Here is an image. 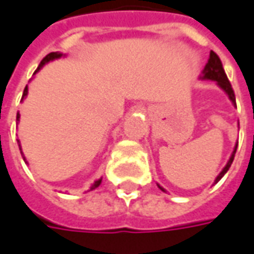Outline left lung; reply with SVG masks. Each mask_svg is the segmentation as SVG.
Instances as JSON below:
<instances>
[{
    "label": "left lung",
    "instance_id": "left-lung-1",
    "mask_svg": "<svg viewBox=\"0 0 254 254\" xmlns=\"http://www.w3.org/2000/svg\"><path fill=\"white\" fill-rule=\"evenodd\" d=\"M203 78L204 79L215 80V82L219 84V87H222V89L226 91L227 95H229V98L232 99V102L236 103V95H234V90H233V87H232V83L229 82L226 74H225V69H223L222 62H221L219 56H218L217 54L214 52V51H211V52H210V59H208L207 64H206V67H204V69H203ZM236 151H237V145H236V148H234V151H233L232 156H230V159H229V161H227L226 167H225V168L222 170V172H221V174L217 176L215 183L222 179L223 175L226 174L227 171H229V168H230V165H232L233 160H234ZM159 187H160V186H159ZM163 191H164V190H163Z\"/></svg>",
    "mask_w": 254,
    "mask_h": 254
}]
</instances>
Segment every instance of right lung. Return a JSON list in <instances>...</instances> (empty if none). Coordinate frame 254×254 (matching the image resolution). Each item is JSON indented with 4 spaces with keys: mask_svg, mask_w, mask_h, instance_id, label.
<instances>
[{
    "mask_svg": "<svg viewBox=\"0 0 254 254\" xmlns=\"http://www.w3.org/2000/svg\"><path fill=\"white\" fill-rule=\"evenodd\" d=\"M60 56H62V54H58V52H51V54H48V55H47L46 58H44V59L41 60L40 64H39V67H37V69H36V71H35V72H37V71H39V69H40L41 67H43V65L46 64L47 62H50V60H54V59H58V58H60ZM27 93H28V87H25V89H24V93H22V98H24V97L27 95ZM18 118H20V114L17 113V120H18ZM24 160H25V159H24ZM101 182H102V179L97 180V182H95V183H94V185H93V187H91V190L97 189V187H98V186L101 185Z\"/></svg>",
    "mask_w": 254,
    "mask_h": 254,
    "instance_id": "obj_1",
    "label": "right lung"
}]
</instances>
